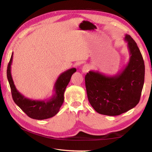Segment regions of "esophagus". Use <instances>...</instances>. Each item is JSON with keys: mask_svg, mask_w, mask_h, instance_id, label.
Segmentation results:
<instances>
[{"mask_svg": "<svg viewBox=\"0 0 152 152\" xmlns=\"http://www.w3.org/2000/svg\"><path fill=\"white\" fill-rule=\"evenodd\" d=\"M90 70V66L88 64H86V65H84L82 68V71L83 73H86L88 72V70Z\"/></svg>", "mask_w": 152, "mask_h": 152, "instance_id": "obj_1", "label": "esophagus"}]
</instances>
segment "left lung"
Segmentation results:
<instances>
[{
  "label": "left lung",
  "instance_id": "1",
  "mask_svg": "<svg viewBox=\"0 0 152 152\" xmlns=\"http://www.w3.org/2000/svg\"><path fill=\"white\" fill-rule=\"evenodd\" d=\"M130 58L121 72L106 76L90 71L85 76L88 101L100 114L116 116L134 108L140 102L142 91L145 65L137 43L125 35Z\"/></svg>",
  "mask_w": 152,
  "mask_h": 152
}]
</instances>
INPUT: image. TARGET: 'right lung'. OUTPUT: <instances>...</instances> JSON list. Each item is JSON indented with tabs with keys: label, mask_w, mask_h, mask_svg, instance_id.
Returning <instances> with one entry per match:
<instances>
[{
	"label": "right lung",
	"mask_w": 152,
	"mask_h": 152,
	"mask_svg": "<svg viewBox=\"0 0 152 152\" xmlns=\"http://www.w3.org/2000/svg\"><path fill=\"white\" fill-rule=\"evenodd\" d=\"M12 54L13 53H12L11 60L7 66V74L14 102L28 117L31 119L43 120L55 116L63 104L64 92L70 80L72 75L76 71V69L75 68L69 69L59 76L53 88L55 93L49 100L37 101L29 99L25 97L17 91L12 80L11 72Z\"/></svg>",
	"instance_id": "1"
}]
</instances>
